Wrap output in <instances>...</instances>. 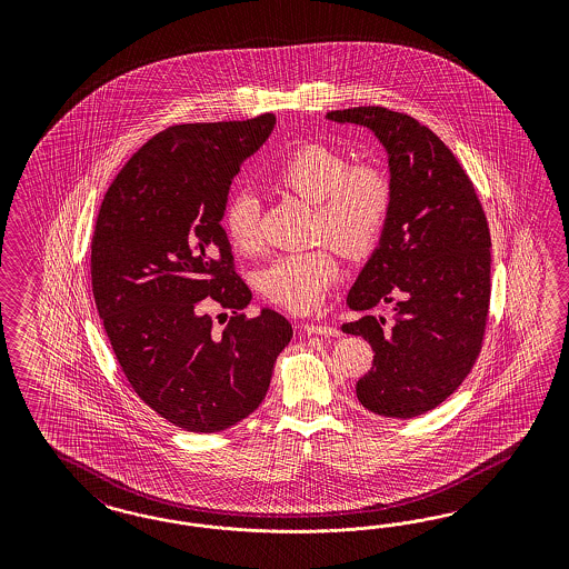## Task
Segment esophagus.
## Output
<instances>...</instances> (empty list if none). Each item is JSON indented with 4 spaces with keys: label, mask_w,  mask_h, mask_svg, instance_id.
Returning <instances> with one entry per match:
<instances>
[{
    "label": "esophagus",
    "mask_w": 569,
    "mask_h": 569,
    "mask_svg": "<svg viewBox=\"0 0 569 569\" xmlns=\"http://www.w3.org/2000/svg\"><path fill=\"white\" fill-rule=\"evenodd\" d=\"M305 331L310 333V336H331V338H338V336H340V329L329 328V326H319V323L305 326Z\"/></svg>",
    "instance_id": "34e87169"
}]
</instances>
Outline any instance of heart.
<instances>
[{
	"label": "heart",
	"instance_id": "obj_1",
	"mask_svg": "<svg viewBox=\"0 0 569 569\" xmlns=\"http://www.w3.org/2000/svg\"><path fill=\"white\" fill-rule=\"evenodd\" d=\"M271 179L277 188L315 204L312 231L346 254H362L378 243L390 210L392 179L373 160L350 158L326 143H305L277 164ZM229 243L243 254L260 248V204L248 193H233L223 208ZM340 276L333 250L317 246L271 260L260 271V290L281 309L309 312Z\"/></svg>",
	"mask_w": 569,
	"mask_h": 569
}]
</instances>
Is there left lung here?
<instances>
[{"mask_svg":"<svg viewBox=\"0 0 569 569\" xmlns=\"http://www.w3.org/2000/svg\"><path fill=\"white\" fill-rule=\"evenodd\" d=\"M373 129L390 154L392 210L379 248L348 292V307L392 305L346 323L373 348L357 381L371 413L411 419L445 402L482 352L490 310V229L473 181L442 139L383 106L331 110Z\"/></svg>","mask_w":569,"mask_h":569,"instance_id":"8db88e82","label":"left lung"}]
</instances>
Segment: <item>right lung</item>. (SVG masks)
<instances>
[{"instance_id":"1","label":"right lung","mask_w":569,"mask_h":569,"mask_svg":"<svg viewBox=\"0 0 569 569\" xmlns=\"http://www.w3.org/2000/svg\"><path fill=\"white\" fill-rule=\"evenodd\" d=\"M276 114L174 124L127 160L103 196L91 240V288L122 373L152 411L212 433L259 409L292 326L246 317L221 219L233 177ZM232 310L214 330L207 309ZM221 317V315H217Z\"/></svg>"}]
</instances>
